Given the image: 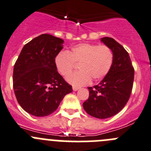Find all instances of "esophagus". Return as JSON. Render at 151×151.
I'll list each match as a JSON object with an SVG mask.
<instances>
[{
    "label": "esophagus",
    "instance_id": "esophagus-1",
    "mask_svg": "<svg viewBox=\"0 0 151 151\" xmlns=\"http://www.w3.org/2000/svg\"><path fill=\"white\" fill-rule=\"evenodd\" d=\"M72 88H73V90H74V91H77V90L79 89V87L75 86H73Z\"/></svg>",
    "mask_w": 151,
    "mask_h": 151
}]
</instances>
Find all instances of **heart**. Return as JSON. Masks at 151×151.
I'll return each instance as SVG.
<instances>
[{"label":"heart","instance_id":"1","mask_svg":"<svg viewBox=\"0 0 151 151\" xmlns=\"http://www.w3.org/2000/svg\"><path fill=\"white\" fill-rule=\"evenodd\" d=\"M114 60L113 51L106 45L80 43L68 52L61 51L55 57V66L63 76L68 75L79 63L80 71L68 76V82L74 86L102 80L107 75Z\"/></svg>","mask_w":151,"mask_h":151}]
</instances>
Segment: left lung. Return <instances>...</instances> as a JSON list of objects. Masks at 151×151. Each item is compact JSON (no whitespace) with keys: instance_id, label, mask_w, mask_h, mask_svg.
I'll return each instance as SVG.
<instances>
[{"instance_id":"8db88e82","label":"left lung","mask_w":151,"mask_h":151,"mask_svg":"<svg viewBox=\"0 0 151 151\" xmlns=\"http://www.w3.org/2000/svg\"><path fill=\"white\" fill-rule=\"evenodd\" d=\"M101 42L113 51V63L98 85L88 87L89 96L83 106L88 115L104 119L116 115L127 103L133 89L134 68L122 45L110 37L102 38Z\"/></svg>"}]
</instances>
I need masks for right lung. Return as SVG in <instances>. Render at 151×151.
Returning <instances> with one entry per match:
<instances>
[{
    "label": "right lung",
    "mask_w": 151,
    "mask_h": 151,
    "mask_svg": "<svg viewBox=\"0 0 151 151\" xmlns=\"http://www.w3.org/2000/svg\"><path fill=\"white\" fill-rule=\"evenodd\" d=\"M63 42L50 34L40 35L24 46L15 63V97L21 106L34 116L53 113L72 91L55 66V57L63 49Z\"/></svg>",
    "instance_id": "right-lung-1"
}]
</instances>
